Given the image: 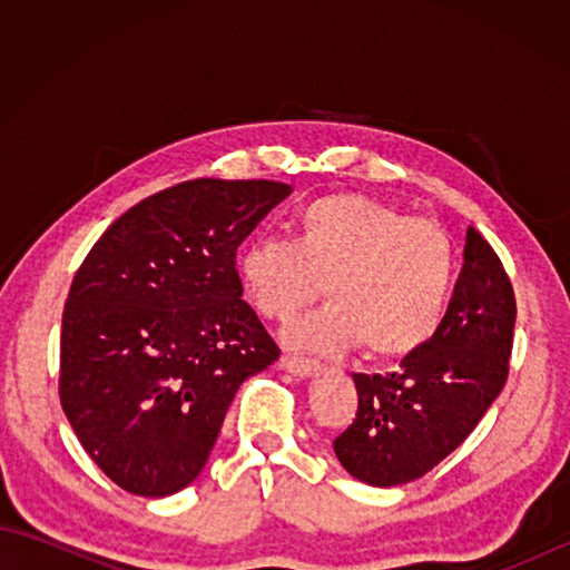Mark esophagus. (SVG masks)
Returning a JSON list of instances; mask_svg holds the SVG:
<instances>
[{
    "label": "esophagus",
    "instance_id": "obj_1",
    "mask_svg": "<svg viewBox=\"0 0 570 570\" xmlns=\"http://www.w3.org/2000/svg\"><path fill=\"white\" fill-rule=\"evenodd\" d=\"M282 370L296 374V377H311V374H318L321 365L306 357H282Z\"/></svg>",
    "mask_w": 570,
    "mask_h": 570
}]
</instances>
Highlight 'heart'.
<instances>
[{
  "instance_id": "heart-1",
  "label": "heart",
  "mask_w": 570,
  "mask_h": 570,
  "mask_svg": "<svg viewBox=\"0 0 570 570\" xmlns=\"http://www.w3.org/2000/svg\"><path fill=\"white\" fill-rule=\"evenodd\" d=\"M458 274L448 229L360 193H333L296 213V239L259 237L242 252L249 304L292 321L323 292L328 308L298 321L286 343L335 353L362 343L374 360L419 353L439 333Z\"/></svg>"
}]
</instances>
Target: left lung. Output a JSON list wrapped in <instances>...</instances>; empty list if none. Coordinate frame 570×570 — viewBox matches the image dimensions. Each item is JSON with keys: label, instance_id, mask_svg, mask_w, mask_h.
<instances>
[{"label": "left lung", "instance_id": "8db88e82", "mask_svg": "<svg viewBox=\"0 0 570 570\" xmlns=\"http://www.w3.org/2000/svg\"><path fill=\"white\" fill-rule=\"evenodd\" d=\"M517 301L498 254L468 227L463 269L431 343L394 372L353 374L357 414L333 451L372 488L426 475L463 443L510 372Z\"/></svg>", "mask_w": 570, "mask_h": 570}]
</instances>
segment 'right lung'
<instances>
[{
  "instance_id": "obj_1",
  "label": "right lung",
  "mask_w": 570,
  "mask_h": 570,
  "mask_svg": "<svg viewBox=\"0 0 570 570\" xmlns=\"http://www.w3.org/2000/svg\"><path fill=\"white\" fill-rule=\"evenodd\" d=\"M292 186L196 178L105 229L72 278L60 406L107 478L139 498L190 485L239 384L278 347L242 301L237 247Z\"/></svg>"
}]
</instances>
